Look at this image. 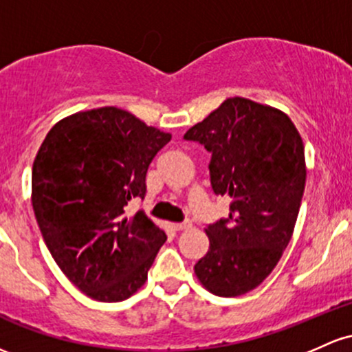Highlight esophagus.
Returning a JSON list of instances; mask_svg holds the SVG:
<instances>
[{
  "label": "esophagus",
  "instance_id": "obj_1",
  "mask_svg": "<svg viewBox=\"0 0 352 352\" xmlns=\"http://www.w3.org/2000/svg\"><path fill=\"white\" fill-rule=\"evenodd\" d=\"M192 227V222H182V223H172V229L177 230V232H180V230H188Z\"/></svg>",
  "mask_w": 352,
  "mask_h": 352
}]
</instances>
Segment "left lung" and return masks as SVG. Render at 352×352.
Segmentation results:
<instances>
[{
	"instance_id": "obj_1",
	"label": "left lung",
	"mask_w": 352,
	"mask_h": 352,
	"mask_svg": "<svg viewBox=\"0 0 352 352\" xmlns=\"http://www.w3.org/2000/svg\"><path fill=\"white\" fill-rule=\"evenodd\" d=\"M210 152V185L230 197L229 217L210 223L200 284L235 297L264 283L291 241L306 187L304 144L284 111L234 96L184 135Z\"/></svg>"
}]
</instances>
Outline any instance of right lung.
I'll return each mask as SVG.
<instances>
[{
	"label": "right lung",
	"mask_w": 352,
	"mask_h": 352,
	"mask_svg": "<svg viewBox=\"0 0 352 352\" xmlns=\"http://www.w3.org/2000/svg\"><path fill=\"white\" fill-rule=\"evenodd\" d=\"M172 135L117 107L60 120L33 162L32 204L45 244L80 291L102 302L129 299L167 235L138 210L150 162Z\"/></svg>",
	"instance_id": "obj_1"
}]
</instances>
